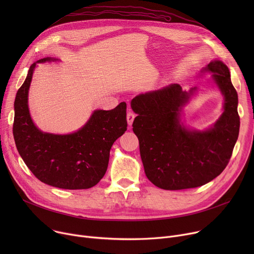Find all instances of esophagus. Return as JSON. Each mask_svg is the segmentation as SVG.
<instances>
[{
    "label": "esophagus",
    "instance_id": "esophagus-1",
    "mask_svg": "<svg viewBox=\"0 0 254 254\" xmlns=\"http://www.w3.org/2000/svg\"><path fill=\"white\" fill-rule=\"evenodd\" d=\"M135 117H136V114L132 112L131 110H128V112L127 114V124H128L129 127L132 125V122H134Z\"/></svg>",
    "mask_w": 254,
    "mask_h": 254
}]
</instances>
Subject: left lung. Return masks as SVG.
Returning <instances> with one entry per match:
<instances>
[{
	"label": "left lung",
	"instance_id": "obj_1",
	"mask_svg": "<svg viewBox=\"0 0 254 254\" xmlns=\"http://www.w3.org/2000/svg\"><path fill=\"white\" fill-rule=\"evenodd\" d=\"M202 72L213 74L224 97V111L209 129H190L180 123L182 107L195 87L188 92L171 84L141 93L130 102L138 115L132 130L139 139L145 174L159 189L198 188L220 175L230 162L240 129L238 93L222 62H211Z\"/></svg>",
	"mask_w": 254,
	"mask_h": 254
}]
</instances>
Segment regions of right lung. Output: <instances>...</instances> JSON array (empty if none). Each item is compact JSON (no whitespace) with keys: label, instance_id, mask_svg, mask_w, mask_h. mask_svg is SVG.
I'll list each match as a JSON object with an SVG mask.
<instances>
[{"label":"right lung","instance_id":"obj_1","mask_svg":"<svg viewBox=\"0 0 254 254\" xmlns=\"http://www.w3.org/2000/svg\"><path fill=\"white\" fill-rule=\"evenodd\" d=\"M57 61L45 58L37 63ZM36 63L31 66L14 102L13 136L16 148L33 174L48 185L64 190H86L99 183L108 168L113 143L127 130V104L112 110H96L79 130L55 135L33 123L28 95Z\"/></svg>","mask_w":254,"mask_h":254}]
</instances>
